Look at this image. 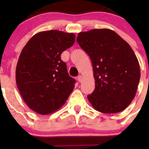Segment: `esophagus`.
Returning a JSON list of instances; mask_svg holds the SVG:
<instances>
[{
	"label": "esophagus",
	"mask_w": 149,
	"mask_h": 149,
	"mask_svg": "<svg viewBox=\"0 0 149 149\" xmlns=\"http://www.w3.org/2000/svg\"><path fill=\"white\" fill-rule=\"evenodd\" d=\"M78 81H79V82H82V81H83V77H82V76H78Z\"/></svg>",
	"instance_id": "1"
}]
</instances>
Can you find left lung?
Segmentation results:
<instances>
[{"instance_id": "obj_1", "label": "left lung", "mask_w": 149, "mask_h": 149, "mask_svg": "<svg viewBox=\"0 0 149 149\" xmlns=\"http://www.w3.org/2000/svg\"><path fill=\"white\" fill-rule=\"evenodd\" d=\"M76 40L92 63L95 89L87 96L89 102L102 113L124 110L134 99L141 77L132 48L109 29L79 32Z\"/></svg>"}]
</instances>
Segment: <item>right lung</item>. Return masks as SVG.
<instances>
[{
  "mask_svg": "<svg viewBox=\"0 0 149 149\" xmlns=\"http://www.w3.org/2000/svg\"><path fill=\"white\" fill-rule=\"evenodd\" d=\"M75 34L58 30L34 34L22 49L16 69V81L26 105L40 115L61 108L74 88L61 55L75 42Z\"/></svg>",
  "mask_w": 149,
  "mask_h": 149,
  "instance_id": "add662e5",
  "label": "right lung"
}]
</instances>
